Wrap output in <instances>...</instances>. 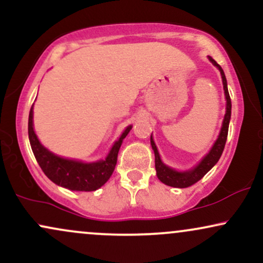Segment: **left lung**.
<instances>
[{"label":"left lung","mask_w":263,"mask_h":263,"mask_svg":"<svg viewBox=\"0 0 263 263\" xmlns=\"http://www.w3.org/2000/svg\"><path fill=\"white\" fill-rule=\"evenodd\" d=\"M214 66L219 69L220 75H221L222 79V86H224V93H225V100H226V108H225V116L222 120L221 128H220L219 136L216 138V141L214 142V144L211 146L209 152L205 155L203 158L200 159V162L198 164H195L194 167H192L190 170L185 171H178L174 168L170 167V165L165 164L162 161L161 156H159L158 148H157L155 140H153L152 135H151V146H152L153 152H155V162H156V172L157 177L161 180L162 183H164L165 185L173 186V188H186V186L193 185L200 180L205 174L209 172L214 165L218 163L220 157L222 155V151H224L226 138H228V131H229V123H230L231 119V100L230 95H229L228 90V81H226L225 73L221 69L218 63L215 62L211 57H208Z\"/></svg>","instance_id":"8db88e82"}]
</instances>
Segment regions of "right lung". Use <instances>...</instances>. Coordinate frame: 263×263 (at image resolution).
Returning a JSON list of instances; mask_svg holds the SVG:
<instances>
[{"label":"right lung","instance_id":"right-lung-1","mask_svg":"<svg viewBox=\"0 0 263 263\" xmlns=\"http://www.w3.org/2000/svg\"><path fill=\"white\" fill-rule=\"evenodd\" d=\"M131 128L132 125L125 128L105 158L98 159L95 162H83L79 159L65 158L55 155L41 143L33 126V105L28 119L29 142L39 167L44 172L45 176L57 185L74 192L98 190L110 179L116 165L120 147Z\"/></svg>","mask_w":263,"mask_h":263}]
</instances>
